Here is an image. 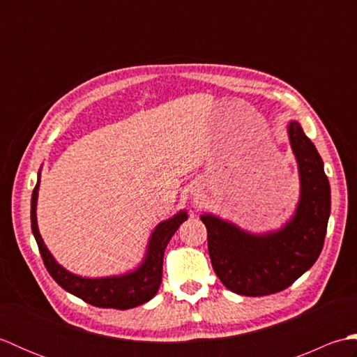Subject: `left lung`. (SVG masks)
<instances>
[{
  "instance_id": "1",
  "label": "left lung",
  "mask_w": 357,
  "mask_h": 357,
  "mask_svg": "<svg viewBox=\"0 0 357 357\" xmlns=\"http://www.w3.org/2000/svg\"><path fill=\"white\" fill-rule=\"evenodd\" d=\"M287 133L301 181L290 221L279 230L256 234L216 215H201L216 276L236 294L282 291L312 268L322 252L331 208L328 178L322 158L298 121L288 123Z\"/></svg>"
}]
</instances>
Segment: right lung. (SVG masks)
Segmentation results:
<instances>
[{"label": "right lung", "instance_id": "1", "mask_svg": "<svg viewBox=\"0 0 357 357\" xmlns=\"http://www.w3.org/2000/svg\"><path fill=\"white\" fill-rule=\"evenodd\" d=\"M40 179L41 170L38 172V181L32 193V202H30V208H32L30 210V221H32V231L45 268L50 273V276L56 280V284L61 285L66 291L87 302V304L101 308L128 310L146 304L153 298L162 280L164 250L174 231L188 218L187 211L181 210L174 216L165 219V221L159 222L155 227L149 239L146 256L135 270L118 276L82 278L73 275V273L66 270L63 265H59L55 261L49 248L45 247L40 230H38L36 202L38 190H40Z\"/></svg>", "mask_w": 357, "mask_h": 357}]
</instances>
